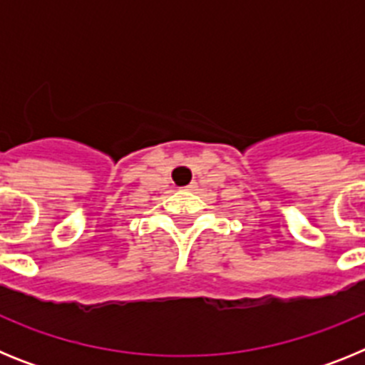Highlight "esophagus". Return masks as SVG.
Listing matches in <instances>:
<instances>
[{"label": "esophagus", "mask_w": 365, "mask_h": 365, "mask_svg": "<svg viewBox=\"0 0 365 365\" xmlns=\"http://www.w3.org/2000/svg\"><path fill=\"white\" fill-rule=\"evenodd\" d=\"M186 190H197V182H192V185L186 186Z\"/></svg>", "instance_id": "34e87169"}]
</instances>
